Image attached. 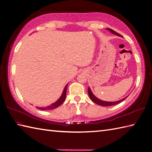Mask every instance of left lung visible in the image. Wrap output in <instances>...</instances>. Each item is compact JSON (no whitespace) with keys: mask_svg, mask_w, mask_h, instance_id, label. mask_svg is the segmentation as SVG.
I'll list each match as a JSON object with an SVG mask.
<instances>
[{"mask_svg":"<svg viewBox=\"0 0 152 152\" xmlns=\"http://www.w3.org/2000/svg\"><path fill=\"white\" fill-rule=\"evenodd\" d=\"M106 30L109 31L110 33H112V34H114L115 35H117V36L118 37H122V36L121 34H118V33H116L115 31H114V30L111 29V28H106ZM88 94H89V96L90 99H91V101L93 102H94L95 103H96V104H97L100 106H112V105H115V104H118V103L121 102V101H124V100L127 97V96H125V98L122 99L121 100H119V101H115V102H109V101H102V100L99 99V98L96 97V96H95V95L93 94V93H92L91 89H90V88L89 87L88 88Z\"/></svg>","mask_w":152,"mask_h":152,"instance_id":"1","label":"left lung"}]
</instances>
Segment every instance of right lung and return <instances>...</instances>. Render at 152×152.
<instances>
[{
  "instance_id": "right-lung-1",
  "label": "right lung",
  "mask_w": 152,
  "mask_h": 152,
  "mask_svg": "<svg viewBox=\"0 0 152 152\" xmlns=\"http://www.w3.org/2000/svg\"><path fill=\"white\" fill-rule=\"evenodd\" d=\"M69 83H67L66 86L64 87V88L63 89V91L62 93V95L59 97V99L57 100V101L53 102V104H51L49 106H46V107H38L37 106V108L41 110H53L57 108L58 106H59L64 101V100L66 99V89H67V86Z\"/></svg>"
}]
</instances>
